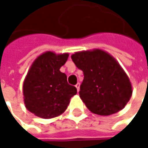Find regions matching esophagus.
Segmentation results:
<instances>
[{
    "instance_id": "esophagus-1",
    "label": "esophagus",
    "mask_w": 148,
    "mask_h": 148,
    "mask_svg": "<svg viewBox=\"0 0 148 148\" xmlns=\"http://www.w3.org/2000/svg\"><path fill=\"white\" fill-rule=\"evenodd\" d=\"M75 87L77 88V92H79V83H77V84L75 85Z\"/></svg>"
}]
</instances>
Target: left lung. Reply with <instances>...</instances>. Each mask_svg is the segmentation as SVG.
<instances>
[{"label":"left lung","instance_id":"8db88e82","mask_svg":"<svg viewBox=\"0 0 148 148\" xmlns=\"http://www.w3.org/2000/svg\"><path fill=\"white\" fill-rule=\"evenodd\" d=\"M71 58L84 73L79 97L90 111L109 116L125 107L132 96V85L112 56L94 49L75 52Z\"/></svg>","mask_w":148,"mask_h":148}]
</instances>
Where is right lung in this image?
Listing matches in <instances>:
<instances>
[{
    "label": "right lung",
    "mask_w": 148,
    "mask_h": 148,
    "mask_svg": "<svg viewBox=\"0 0 148 148\" xmlns=\"http://www.w3.org/2000/svg\"><path fill=\"white\" fill-rule=\"evenodd\" d=\"M69 56L46 51L32 62L23 83V96L25 108L35 116L45 119L60 116L77 93L60 71Z\"/></svg>",
    "instance_id": "add662e5"
}]
</instances>
